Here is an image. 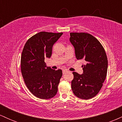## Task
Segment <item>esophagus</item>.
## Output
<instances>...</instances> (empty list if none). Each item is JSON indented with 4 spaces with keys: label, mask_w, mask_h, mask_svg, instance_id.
Instances as JSON below:
<instances>
[{
    "label": "esophagus",
    "mask_w": 122,
    "mask_h": 122,
    "mask_svg": "<svg viewBox=\"0 0 122 122\" xmlns=\"http://www.w3.org/2000/svg\"><path fill=\"white\" fill-rule=\"evenodd\" d=\"M68 72V71H67V70H66V69L62 70V73L63 74H65L66 73Z\"/></svg>",
    "instance_id": "34e87169"
}]
</instances>
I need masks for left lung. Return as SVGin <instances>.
<instances>
[{
  "label": "left lung",
  "mask_w": 122,
  "mask_h": 122,
  "mask_svg": "<svg viewBox=\"0 0 122 122\" xmlns=\"http://www.w3.org/2000/svg\"><path fill=\"white\" fill-rule=\"evenodd\" d=\"M70 36L76 58L85 61L82 75L73 72L72 91L77 97L87 100L95 97L103 86L107 73V55L100 42L91 34L71 33Z\"/></svg>",
  "instance_id": "obj_1"
}]
</instances>
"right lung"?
Returning a JSON list of instances; mask_svg holds the SVG:
<instances>
[{"mask_svg": "<svg viewBox=\"0 0 122 122\" xmlns=\"http://www.w3.org/2000/svg\"><path fill=\"white\" fill-rule=\"evenodd\" d=\"M62 34L40 32L30 38L23 47L20 60L22 76L31 93L40 99L52 98L58 91L62 71L47 66L45 58L51 57L53 45Z\"/></svg>", "mask_w": 122, "mask_h": 122, "instance_id": "obj_1", "label": "right lung"}]
</instances>
